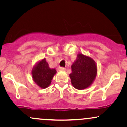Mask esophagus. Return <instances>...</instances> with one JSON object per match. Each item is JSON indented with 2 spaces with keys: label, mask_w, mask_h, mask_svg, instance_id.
<instances>
[{
  "label": "esophagus",
  "mask_w": 127,
  "mask_h": 127,
  "mask_svg": "<svg viewBox=\"0 0 127 127\" xmlns=\"http://www.w3.org/2000/svg\"><path fill=\"white\" fill-rule=\"evenodd\" d=\"M59 71H65V68L64 67H60L59 68Z\"/></svg>",
  "instance_id": "1"
}]
</instances>
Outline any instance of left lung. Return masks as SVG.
Masks as SVG:
<instances>
[{
  "instance_id": "8db88e82",
  "label": "left lung",
  "mask_w": 127,
  "mask_h": 127,
  "mask_svg": "<svg viewBox=\"0 0 127 127\" xmlns=\"http://www.w3.org/2000/svg\"><path fill=\"white\" fill-rule=\"evenodd\" d=\"M69 76L72 85L78 90H84L93 84L97 75V65L93 59L78 54L77 59L71 66Z\"/></svg>"
}]
</instances>
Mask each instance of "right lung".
I'll return each instance as SVG.
<instances>
[{"label":"right lung","mask_w":127,"mask_h":127,"mask_svg":"<svg viewBox=\"0 0 127 127\" xmlns=\"http://www.w3.org/2000/svg\"><path fill=\"white\" fill-rule=\"evenodd\" d=\"M57 73L54 68H49L45 59L36 63L32 70V78L34 82L42 88H46L50 85L54 76Z\"/></svg>","instance_id":"right-lung-1"}]
</instances>
